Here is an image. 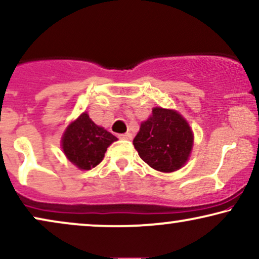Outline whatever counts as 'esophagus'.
<instances>
[{
  "label": "esophagus",
  "mask_w": 259,
  "mask_h": 259,
  "mask_svg": "<svg viewBox=\"0 0 259 259\" xmlns=\"http://www.w3.org/2000/svg\"><path fill=\"white\" fill-rule=\"evenodd\" d=\"M118 137L122 140H132L133 135L130 133H125V134H120V135H118Z\"/></svg>",
  "instance_id": "1"
}]
</instances>
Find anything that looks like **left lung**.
I'll list each match as a JSON object with an SVG mask.
<instances>
[{
  "mask_svg": "<svg viewBox=\"0 0 259 259\" xmlns=\"http://www.w3.org/2000/svg\"><path fill=\"white\" fill-rule=\"evenodd\" d=\"M140 158L160 172H173L188 161L194 145L189 123L175 110L154 107L152 116L141 123L133 141Z\"/></svg>",
  "mask_w": 259,
  "mask_h": 259,
  "instance_id": "left-lung-1",
  "label": "left lung"
}]
</instances>
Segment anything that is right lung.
Instances as JSON below:
<instances>
[{"mask_svg":"<svg viewBox=\"0 0 259 259\" xmlns=\"http://www.w3.org/2000/svg\"><path fill=\"white\" fill-rule=\"evenodd\" d=\"M117 137L98 126L87 112L71 122L62 137V149L70 162L80 169H91L104 159L107 147Z\"/></svg>","mask_w":259,"mask_h":259,"instance_id":"1","label":"right lung"}]
</instances>
